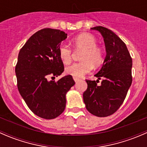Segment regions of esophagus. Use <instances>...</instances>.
Segmentation results:
<instances>
[{
    "mask_svg": "<svg viewBox=\"0 0 147 147\" xmlns=\"http://www.w3.org/2000/svg\"><path fill=\"white\" fill-rule=\"evenodd\" d=\"M73 80H75V82H78V81H79V80H80L79 78H75V77H73Z\"/></svg>",
    "mask_w": 147,
    "mask_h": 147,
    "instance_id": "esophagus-1",
    "label": "esophagus"
}]
</instances>
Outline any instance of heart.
Here are the masks:
<instances>
[{
  "label": "heart",
  "instance_id": "b5f03b06",
  "mask_svg": "<svg viewBox=\"0 0 147 147\" xmlns=\"http://www.w3.org/2000/svg\"><path fill=\"white\" fill-rule=\"evenodd\" d=\"M74 48L77 51L82 50L80 63H75L65 68L67 75L75 78H81L89 73L94 66H99L103 60V52L97 45V39L90 33H82L72 40ZM59 57L65 65L69 64L72 58V50L64 43L60 44L58 48Z\"/></svg>",
  "mask_w": 147,
  "mask_h": 147
}]
</instances>
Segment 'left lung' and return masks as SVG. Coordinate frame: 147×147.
I'll use <instances>...</instances> for the list:
<instances>
[{
  "instance_id": "obj_1",
  "label": "left lung",
  "mask_w": 147,
  "mask_h": 147,
  "mask_svg": "<svg viewBox=\"0 0 147 147\" xmlns=\"http://www.w3.org/2000/svg\"><path fill=\"white\" fill-rule=\"evenodd\" d=\"M91 30L99 31L104 38L107 55L101 69L95 75L102 79L86 80L87 89L83 93L86 109L100 117L112 115L122 105L132 82V59L125 43L111 30L96 26Z\"/></svg>"
}]
</instances>
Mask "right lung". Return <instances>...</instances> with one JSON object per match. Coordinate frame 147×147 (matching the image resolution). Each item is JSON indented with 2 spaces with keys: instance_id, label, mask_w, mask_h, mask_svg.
I'll return each instance as SVG.
<instances>
[{
  "instance_id": "1",
  "label": "right lung",
  "mask_w": 147,
  "mask_h": 147,
  "mask_svg": "<svg viewBox=\"0 0 147 147\" xmlns=\"http://www.w3.org/2000/svg\"><path fill=\"white\" fill-rule=\"evenodd\" d=\"M67 34L44 28L28 39L19 52L16 66L17 86L29 109L46 119L57 117L65 110L66 93L75 84L71 75L48 80L64 71L58 48Z\"/></svg>"
}]
</instances>
